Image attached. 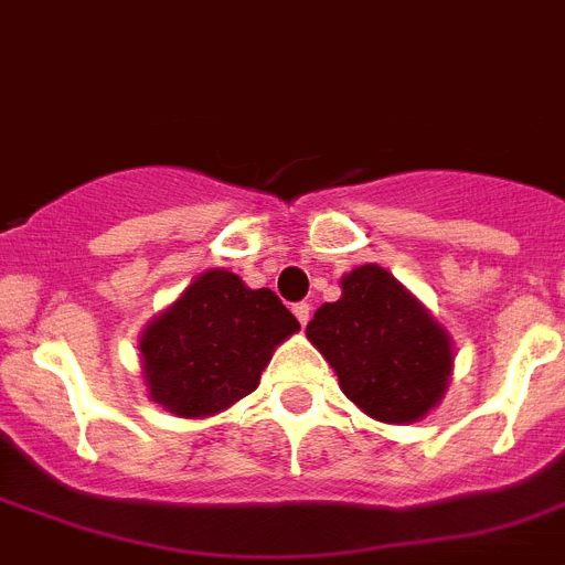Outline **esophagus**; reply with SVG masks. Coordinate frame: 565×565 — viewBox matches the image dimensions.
<instances>
[{"mask_svg":"<svg viewBox=\"0 0 565 565\" xmlns=\"http://www.w3.org/2000/svg\"><path fill=\"white\" fill-rule=\"evenodd\" d=\"M292 312H296V318L298 321H301V327H307V321H310V303H296V307H292Z\"/></svg>","mask_w":565,"mask_h":565,"instance_id":"34e87169","label":"esophagus"}]
</instances>
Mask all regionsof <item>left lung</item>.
<instances>
[{
    "mask_svg": "<svg viewBox=\"0 0 565 565\" xmlns=\"http://www.w3.org/2000/svg\"><path fill=\"white\" fill-rule=\"evenodd\" d=\"M307 338L335 370L343 395L381 424L426 418L452 377V335L377 264L341 278V298L318 307Z\"/></svg>",
    "mask_w": 565,
    "mask_h": 565,
    "instance_id": "left-lung-1",
    "label": "left lung"
}]
</instances>
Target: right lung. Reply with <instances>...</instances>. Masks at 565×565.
I'll use <instances>...</instances> for the list:
<instances>
[{"mask_svg": "<svg viewBox=\"0 0 565 565\" xmlns=\"http://www.w3.org/2000/svg\"><path fill=\"white\" fill-rule=\"evenodd\" d=\"M298 330L273 289L207 269L141 330L147 398L179 418H213L258 386L278 343Z\"/></svg>", "mask_w": 565, "mask_h": 565, "instance_id": "right-lung-1", "label": "right lung"}]
</instances>
